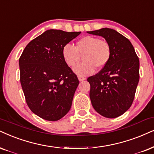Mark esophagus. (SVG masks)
<instances>
[{
  "instance_id": "1",
  "label": "esophagus",
  "mask_w": 154,
  "mask_h": 154,
  "mask_svg": "<svg viewBox=\"0 0 154 154\" xmlns=\"http://www.w3.org/2000/svg\"><path fill=\"white\" fill-rule=\"evenodd\" d=\"M78 79H79V81L82 82V81L85 80V79H86V78H85V77H82V76H78Z\"/></svg>"
}]
</instances>
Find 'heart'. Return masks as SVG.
<instances>
[{"mask_svg":"<svg viewBox=\"0 0 154 154\" xmlns=\"http://www.w3.org/2000/svg\"><path fill=\"white\" fill-rule=\"evenodd\" d=\"M111 48L106 40L93 36H85L76 42L75 47L67 44L63 48L62 55L67 66L75 67L82 55V63L74 68L79 76L89 75L95 69H102L107 65L111 58Z\"/></svg>","mask_w":154,"mask_h":154,"instance_id":"1","label":"heart"}]
</instances>
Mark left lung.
Instances as JSON below:
<instances>
[{
    "instance_id": "1",
    "label": "left lung",
    "mask_w": 154,
    "mask_h": 154,
    "mask_svg": "<svg viewBox=\"0 0 154 154\" xmlns=\"http://www.w3.org/2000/svg\"><path fill=\"white\" fill-rule=\"evenodd\" d=\"M87 32L103 37L112 51L107 65L87 79L91 104L104 117H118L133 103L139 80V57L131 42L113 29Z\"/></svg>"
}]
</instances>
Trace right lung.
<instances>
[{
    "instance_id": "add662e5",
    "label": "right lung",
    "mask_w": 154,
    "mask_h": 154,
    "mask_svg": "<svg viewBox=\"0 0 154 154\" xmlns=\"http://www.w3.org/2000/svg\"><path fill=\"white\" fill-rule=\"evenodd\" d=\"M79 34L47 30L27 45L19 59L25 101L43 119L57 121L70 109L79 80L64 61L62 50Z\"/></svg>"
}]
</instances>
